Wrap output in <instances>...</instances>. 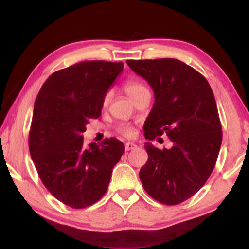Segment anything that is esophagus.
Wrapping results in <instances>:
<instances>
[{"label":"esophagus","mask_w":249,"mask_h":249,"mask_svg":"<svg viewBox=\"0 0 249 249\" xmlns=\"http://www.w3.org/2000/svg\"><path fill=\"white\" fill-rule=\"evenodd\" d=\"M136 147H137V146H136L134 142H125V145H124V148L127 152L132 151V149H135Z\"/></svg>","instance_id":"obj_1"}]
</instances>
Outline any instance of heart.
<instances>
[{
  "label": "heart",
  "mask_w": 249,
  "mask_h": 249,
  "mask_svg": "<svg viewBox=\"0 0 249 249\" xmlns=\"http://www.w3.org/2000/svg\"><path fill=\"white\" fill-rule=\"evenodd\" d=\"M124 89L125 91V94H127L128 96L131 98V100H134V98L137 96L141 91L147 89V88H146L144 85H142V83H139V81H137V80H127L124 85ZM108 100H110V93H107L103 97V104L104 105L107 104ZM119 132H120L121 135L129 137V136L132 135V129L124 125V127L119 128Z\"/></svg>",
  "instance_id": "1"
}]
</instances>
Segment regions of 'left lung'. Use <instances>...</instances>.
Listing matches in <instances>:
<instances>
[{
  "label": "left lung",
  "instance_id": "1",
  "mask_svg": "<svg viewBox=\"0 0 249 249\" xmlns=\"http://www.w3.org/2000/svg\"><path fill=\"white\" fill-rule=\"evenodd\" d=\"M127 64L154 90L145 138L166 135L173 142L169 149L145 142L148 160L139 178L155 200L177 205L205 185L219 155L222 127L212 88L203 74L177 59L128 60Z\"/></svg>",
  "mask_w": 249,
  "mask_h": 249
}]
</instances>
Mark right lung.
I'll return each instance as SVG.
<instances>
[{"mask_svg": "<svg viewBox=\"0 0 249 249\" xmlns=\"http://www.w3.org/2000/svg\"><path fill=\"white\" fill-rule=\"evenodd\" d=\"M122 69V62L76 63L51 74L36 97L30 155L45 188L72 209H85L103 197L124 152L114 137L85 147L81 136L88 121L101 115L104 95Z\"/></svg>", "mask_w": 249, "mask_h": 249, "instance_id": "obj_1", "label": "right lung"}]
</instances>
